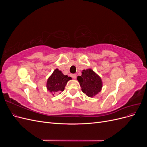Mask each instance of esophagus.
I'll list each match as a JSON object with an SVG mask.
<instances>
[{"instance_id":"obj_1","label":"esophagus","mask_w":147,"mask_h":147,"mask_svg":"<svg viewBox=\"0 0 147 147\" xmlns=\"http://www.w3.org/2000/svg\"><path fill=\"white\" fill-rule=\"evenodd\" d=\"M71 76H72V77L74 79H75V78H76V77H77V75L76 74H72V75H71Z\"/></svg>"}]
</instances>
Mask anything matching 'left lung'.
I'll return each instance as SVG.
<instances>
[{
	"mask_svg": "<svg viewBox=\"0 0 147 147\" xmlns=\"http://www.w3.org/2000/svg\"><path fill=\"white\" fill-rule=\"evenodd\" d=\"M82 91L88 97H94L101 91L102 82L100 77L92 69L83 70L81 76L77 77Z\"/></svg>",
	"mask_w": 147,
	"mask_h": 147,
	"instance_id": "obj_1",
	"label": "left lung"
}]
</instances>
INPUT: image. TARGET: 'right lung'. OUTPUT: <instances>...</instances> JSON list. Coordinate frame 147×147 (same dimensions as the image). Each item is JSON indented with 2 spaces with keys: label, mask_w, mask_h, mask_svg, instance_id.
I'll return each mask as SVG.
<instances>
[{
  "label": "right lung",
  "mask_w": 147,
  "mask_h": 147,
  "mask_svg": "<svg viewBox=\"0 0 147 147\" xmlns=\"http://www.w3.org/2000/svg\"><path fill=\"white\" fill-rule=\"evenodd\" d=\"M72 79L67 75H64L61 70L55 69L51 76L48 78L47 83V88L53 95L55 92H61L64 90L67 83Z\"/></svg>",
  "instance_id": "right-lung-1"
}]
</instances>
